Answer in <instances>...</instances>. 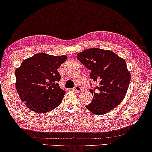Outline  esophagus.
<instances>
[{"label": "esophagus", "instance_id": "esophagus-1", "mask_svg": "<svg viewBox=\"0 0 152 152\" xmlns=\"http://www.w3.org/2000/svg\"><path fill=\"white\" fill-rule=\"evenodd\" d=\"M73 90L75 91V92H80L82 91V88L81 87H80L79 86H76L75 88H74Z\"/></svg>", "mask_w": 152, "mask_h": 152}]
</instances>
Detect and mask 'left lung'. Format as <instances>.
I'll return each instance as SVG.
<instances>
[{
    "instance_id": "8db88e82",
    "label": "left lung",
    "mask_w": 152,
    "mask_h": 152,
    "mask_svg": "<svg viewBox=\"0 0 152 152\" xmlns=\"http://www.w3.org/2000/svg\"><path fill=\"white\" fill-rule=\"evenodd\" d=\"M88 69L90 77L99 85L90 89L92 102L85 107L91 113L102 115L122 102L129 86L131 75L125 60L108 50L92 48L77 55Z\"/></svg>"
}]
</instances>
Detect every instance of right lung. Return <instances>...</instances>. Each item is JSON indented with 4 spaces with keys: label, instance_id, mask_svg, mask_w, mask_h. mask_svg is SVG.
<instances>
[{
    "label": "right lung",
    "instance_id": "1",
    "mask_svg": "<svg viewBox=\"0 0 152 152\" xmlns=\"http://www.w3.org/2000/svg\"><path fill=\"white\" fill-rule=\"evenodd\" d=\"M67 56L38 53L25 60L15 70V87L23 103L38 113L52 110L62 102L65 91L59 86L57 69Z\"/></svg>",
    "mask_w": 152,
    "mask_h": 152
}]
</instances>
